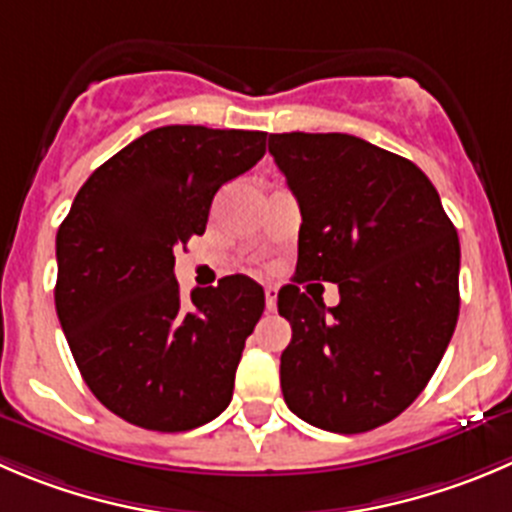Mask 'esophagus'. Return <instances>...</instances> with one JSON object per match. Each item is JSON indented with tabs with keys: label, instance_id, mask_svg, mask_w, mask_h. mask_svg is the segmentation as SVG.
<instances>
[{
	"label": "esophagus",
	"instance_id": "34e87169",
	"mask_svg": "<svg viewBox=\"0 0 512 512\" xmlns=\"http://www.w3.org/2000/svg\"><path fill=\"white\" fill-rule=\"evenodd\" d=\"M276 299H279V289L276 286H266V309H276Z\"/></svg>",
	"mask_w": 512,
	"mask_h": 512
}]
</instances>
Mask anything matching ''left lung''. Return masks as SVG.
I'll return each instance as SVG.
<instances>
[{
  "label": "left lung",
  "instance_id": "left-lung-1",
  "mask_svg": "<svg viewBox=\"0 0 512 512\" xmlns=\"http://www.w3.org/2000/svg\"><path fill=\"white\" fill-rule=\"evenodd\" d=\"M269 153L301 208L291 324L281 354L286 405L342 435L374 430L417 399L460 314V241L412 160L347 133L269 135ZM334 280L326 310L299 283ZM309 289V286H306Z\"/></svg>",
  "mask_w": 512,
  "mask_h": 512
}]
</instances>
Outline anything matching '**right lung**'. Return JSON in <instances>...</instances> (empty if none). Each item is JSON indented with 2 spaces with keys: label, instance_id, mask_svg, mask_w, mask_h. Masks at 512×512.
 <instances>
[{
  "label": "right lung",
  "instance_id": "right-lung-1",
  "mask_svg": "<svg viewBox=\"0 0 512 512\" xmlns=\"http://www.w3.org/2000/svg\"><path fill=\"white\" fill-rule=\"evenodd\" d=\"M264 153L259 130L155 128L85 180L57 231L62 332L92 394L130 425L186 432L231 402L264 289L236 274L183 299L173 253Z\"/></svg>",
  "mask_w": 512,
  "mask_h": 512
}]
</instances>
